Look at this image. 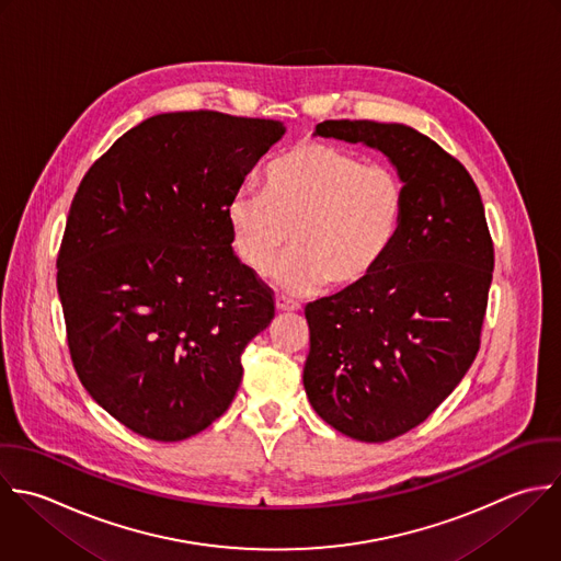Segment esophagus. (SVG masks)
Segmentation results:
<instances>
[{
  "label": "esophagus",
  "mask_w": 561,
  "mask_h": 561,
  "mask_svg": "<svg viewBox=\"0 0 561 561\" xmlns=\"http://www.w3.org/2000/svg\"><path fill=\"white\" fill-rule=\"evenodd\" d=\"M275 306H277L279 312H297V310H301L299 304H295V301H290V299H286V297H277V299H275Z\"/></svg>",
  "instance_id": "obj_1"
}]
</instances>
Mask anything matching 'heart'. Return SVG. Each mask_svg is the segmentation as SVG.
Listing matches in <instances>:
<instances>
[{
	"mask_svg": "<svg viewBox=\"0 0 561 561\" xmlns=\"http://www.w3.org/2000/svg\"><path fill=\"white\" fill-rule=\"evenodd\" d=\"M404 214L396 168L321 139L282 152L266 168L264 190L240 187L227 205L233 251L253 273H266L293 233L297 251L275 268L290 293L367 282L398 242Z\"/></svg>",
	"mask_w": 561,
	"mask_h": 561,
	"instance_id": "b5f03b06",
	"label": "heart"
}]
</instances>
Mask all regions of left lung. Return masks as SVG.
Masks as SVG:
<instances>
[{"instance_id":"1","label":"left lung","mask_w":561,"mask_h":561,"mask_svg":"<svg viewBox=\"0 0 561 561\" xmlns=\"http://www.w3.org/2000/svg\"><path fill=\"white\" fill-rule=\"evenodd\" d=\"M317 135L385 152L407 187L404 225L363 284L306 306L304 387L317 415L369 444L420 426L481 347L494 242L459 159L404 124L325 119Z\"/></svg>"}]
</instances>
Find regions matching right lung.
Masks as SVG:
<instances>
[{
	"mask_svg": "<svg viewBox=\"0 0 561 561\" xmlns=\"http://www.w3.org/2000/svg\"><path fill=\"white\" fill-rule=\"evenodd\" d=\"M282 122L161 113L82 176L56 257L73 369L119 424L181 442L216 422L273 290L231 249L227 205Z\"/></svg>",
	"mask_w": 561,
	"mask_h": 561,
	"instance_id": "add662e5",
	"label": "right lung"
}]
</instances>
